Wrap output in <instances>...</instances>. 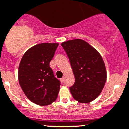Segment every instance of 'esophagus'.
Here are the masks:
<instances>
[{"label": "esophagus", "mask_w": 129, "mask_h": 129, "mask_svg": "<svg viewBox=\"0 0 129 129\" xmlns=\"http://www.w3.org/2000/svg\"><path fill=\"white\" fill-rule=\"evenodd\" d=\"M64 80H65V77H63L62 79H60V81L62 82V83L64 82Z\"/></svg>", "instance_id": "obj_1"}]
</instances>
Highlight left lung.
Listing matches in <instances>:
<instances>
[{"label":"left lung","instance_id":"obj_1","mask_svg":"<svg viewBox=\"0 0 129 129\" xmlns=\"http://www.w3.org/2000/svg\"><path fill=\"white\" fill-rule=\"evenodd\" d=\"M69 59L75 82L69 87L72 97L80 103L92 102L100 95L107 80L102 56L89 43L81 39L61 44Z\"/></svg>","mask_w":129,"mask_h":129}]
</instances>
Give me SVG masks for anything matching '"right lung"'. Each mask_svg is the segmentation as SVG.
I'll return each mask as SVG.
<instances>
[{"instance_id":"add662e5","label":"right lung","mask_w":129,"mask_h":129,"mask_svg":"<svg viewBox=\"0 0 129 129\" xmlns=\"http://www.w3.org/2000/svg\"><path fill=\"white\" fill-rule=\"evenodd\" d=\"M58 46V43H44L31 47L19 66L20 86L27 98L38 105L51 104L58 96L60 81L50 67Z\"/></svg>"}]
</instances>
